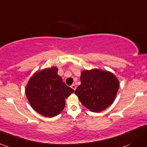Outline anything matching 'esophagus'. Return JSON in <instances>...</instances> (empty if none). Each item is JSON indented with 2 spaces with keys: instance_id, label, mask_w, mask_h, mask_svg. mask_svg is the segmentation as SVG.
Returning a JSON list of instances; mask_svg holds the SVG:
<instances>
[{
  "instance_id": "esophagus-1",
  "label": "esophagus",
  "mask_w": 147,
  "mask_h": 147,
  "mask_svg": "<svg viewBox=\"0 0 147 147\" xmlns=\"http://www.w3.org/2000/svg\"><path fill=\"white\" fill-rule=\"evenodd\" d=\"M71 88H72V89H74V90H75V89H76V86L75 85V84H72V85H71Z\"/></svg>"
}]
</instances>
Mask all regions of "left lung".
Segmentation results:
<instances>
[{"instance_id": "8db88e82", "label": "left lung", "mask_w": 147, "mask_h": 147, "mask_svg": "<svg viewBox=\"0 0 147 147\" xmlns=\"http://www.w3.org/2000/svg\"><path fill=\"white\" fill-rule=\"evenodd\" d=\"M80 80L81 84L75 93L86 108L101 112L112 104L119 89V82L113 74L98 69L84 70Z\"/></svg>"}]
</instances>
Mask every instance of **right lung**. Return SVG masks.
Instances as JSON below:
<instances>
[{
    "instance_id": "add662e5",
    "label": "right lung",
    "mask_w": 147,
    "mask_h": 147,
    "mask_svg": "<svg viewBox=\"0 0 147 147\" xmlns=\"http://www.w3.org/2000/svg\"><path fill=\"white\" fill-rule=\"evenodd\" d=\"M74 92L63 82L55 67L36 72L29 80L25 89L32 109L47 118L58 115L64 109L65 98Z\"/></svg>"
}]
</instances>
